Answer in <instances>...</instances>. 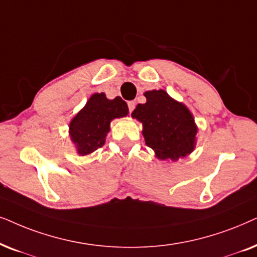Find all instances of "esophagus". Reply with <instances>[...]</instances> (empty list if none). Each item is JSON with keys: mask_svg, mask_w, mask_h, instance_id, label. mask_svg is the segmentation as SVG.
Wrapping results in <instances>:
<instances>
[{"mask_svg": "<svg viewBox=\"0 0 257 257\" xmlns=\"http://www.w3.org/2000/svg\"><path fill=\"white\" fill-rule=\"evenodd\" d=\"M135 105H136V103H135L134 101H129V102H128L129 112H133V110H134V109H135Z\"/></svg>", "mask_w": 257, "mask_h": 257, "instance_id": "34e87169", "label": "esophagus"}]
</instances>
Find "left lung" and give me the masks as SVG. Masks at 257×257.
I'll return each instance as SVG.
<instances>
[{
  "label": "left lung",
  "mask_w": 257,
  "mask_h": 257,
  "mask_svg": "<svg viewBox=\"0 0 257 257\" xmlns=\"http://www.w3.org/2000/svg\"><path fill=\"white\" fill-rule=\"evenodd\" d=\"M147 102L132 116L143 123L146 145L161 160L176 161L193 152L197 129L187 107L164 90L147 91Z\"/></svg>",
  "instance_id": "left-lung-1"
}]
</instances>
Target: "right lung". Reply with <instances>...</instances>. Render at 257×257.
I'll list each match as a JSON object with an SVG mask.
<instances>
[{"label": "right lung", "mask_w": 257, "mask_h": 257, "mask_svg": "<svg viewBox=\"0 0 257 257\" xmlns=\"http://www.w3.org/2000/svg\"><path fill=\"white\" fill-rule=\"evenodd\" d=\"M129 112L121 97L108 100L105 95L94 94L85 107L70 122V136L81 155H88L104 145L110 121Z\"/></svg>", "instance_id": "obj_1"}]
</instances>
